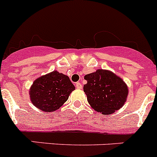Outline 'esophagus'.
I'll return each mask as SVG.
<instances>
[{
	"mask_svg": "<svg viewBox=\"0 0 157 157\" xmlns=\"http://www.w3.org/2000/svg\"><path fill=\"white\" fill-rule=\"evenodd\" d=\"M75 86H76V88L78 89V90H81V89L82 88V84L80 82H76Z\"/></svg>",
	"mask_w": 157,
	"mask_h": 157,
	"instance_id": "1",
	"label": "esophagus"
}]
</instances>
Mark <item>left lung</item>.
<instances>
[{"label": "left lung", "instance_id": "left-lung-1", "mask_svg": "<svg viewBox=\"0 0 157 157\" xmlns=\"http://www.w3.org/2000/svg\"><path fill=\"white\" fill-rule=\"evenodd\" d=\"M83 86L93 109L103 115H111L121 109L128 96V87L120 76L109 70L98 69L86 75Z\"/></svg>", "mask_w": 157, "mask_h": 157}]
</instances>
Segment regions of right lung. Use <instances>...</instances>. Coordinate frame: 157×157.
Returning <instances> with one entry per match:
<instances>
[{
  "mask_svg": "<svg viewBox=\"0 0 157 157\" xmlns=\"http://www.w3.org/2000/svg\"><path fill=\"white\" fill-rule=\"evenodd\" d=\"M75 90V87L68 76L53 71L34 80L29 94L36 108L43 112H51L59 109Z\"/></svg>",
  "mask_w": 157,
  "mask_h": 157,
  "instance_id": "add662e5",
  "label": "right lung"
}]
</instances>
